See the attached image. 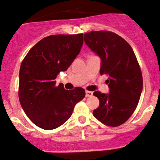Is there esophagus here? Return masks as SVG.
I'll use <instances>...</instances> for the list:
<instances>
[{"label": "esophagus", "mask_w": 160, "mask_h": 160, "mask_svg": "<svg viewBox=\"0 0 160 160\" xmlns=\"http://www.w3.org/2000/svg\"><path fill=\"white\" fill-rule=\"evenodd\" d=\"M92 94H93V92H90V91H85V95H86V97H91V96H92Z\"/></svg>", "instance_id": "obj_1"}]
</instances>
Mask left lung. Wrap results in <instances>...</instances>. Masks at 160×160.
Returning a JSON list of instances; mask_svg holds the SVG:
<instances>
[{
  "mask_svg": "<svg viewBox=\"0 0 160 160\" xmlns=\"http://www.w3.org/2000/svg\"><path fill=\"white\" fill-rule=\"evenodd\" d=\"M84 40L100 56V74L108 75L110 88L108 94L93 93L100 102L94 117L107 126H120L134 112L141 94L142 76L137 57L128 42L113 32H86Z\"/></svg>",
  "mask_w": 160,
  "mask_h": 160,
  "instance_id": "8db88e82",
  "label": "left lung"
}]
</instances>
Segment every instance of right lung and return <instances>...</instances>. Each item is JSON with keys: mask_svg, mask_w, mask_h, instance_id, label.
Returning a JSON list of instances; mask_svg holds the SVG:
<instances>
[{"mask_svg": "<svg viewBox=\"0 0 160 160\" xmlns=\"http://www.w3.org/2000/svg\"><path fill=\"white\" fill-rule=\"evenodd\" d=\"M83 44V34L51 35L39 41L22 61L19 100L32 123L44 130L59 128L85 98L82 88L66 90L56 86L60 72L68 69Z\"/></svg>", "mask_w": 160, "mask_h": 160, "instance_id": "obj_1", "label": "right lung"}]
</instances>
